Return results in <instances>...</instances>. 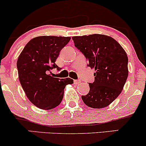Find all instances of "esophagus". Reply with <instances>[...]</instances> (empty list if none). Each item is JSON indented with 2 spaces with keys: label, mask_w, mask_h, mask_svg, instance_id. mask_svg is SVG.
<instances>
[{
  "label": "esophagus",
  "mask_w": 146,
  "mask_h": 146,
  "mask_svg": "<svg viewBox=\"0 0 146 146\" xmlns=\"http://www.w3.org/2000/svg\"><path fill=\"white\" fill-rule=\"evenodd\" d=\"M81 82H80V80H74V84H80Z\"/></svg>",
  "instance_id": "obj_1"
}]
</instances>
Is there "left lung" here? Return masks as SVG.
Wrapping results in <instances>:
<instances>
[{
  "label": "left lung",
  "instance_id": "1",
  "mask_svg": "<svg viewBox=\"0 0 146 146\" xmlns=\"http://www.w3.org/2000/svg\"><path fill=\"white\" fill-rule=\"evenodd\" d=\"M75 46L95 68V81L89 83V93L82 95L90 108L108 106L119 95L128 75V56L121 46L111 37L102 34L72 37Z\"/></svg>",
  "mask_w": 146,
  "mask_h": 146
}]
</instances>
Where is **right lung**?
Returning <instances> with one entry per match:
<instances>
[{
	"label": "right lung",
	"instance_id": "right-lung-1",
	"mask_svg": "<svg viewBox=\"0 0 146 146\" xmlns=\"http://www.w3.org/2000/svg\"><path fill=\"white\" fill-rule=\"evenodd\" d=\"M70 40V37H36L25 45L18 57L20 82L29 101L38 108H56L62 100L65 86L73 83L71 78L60 79L48 74L53 68L61 69L55 62Z\"/></svg>",
	"mask_w": 146,
	"mask_h": 146
}]
</instances>
